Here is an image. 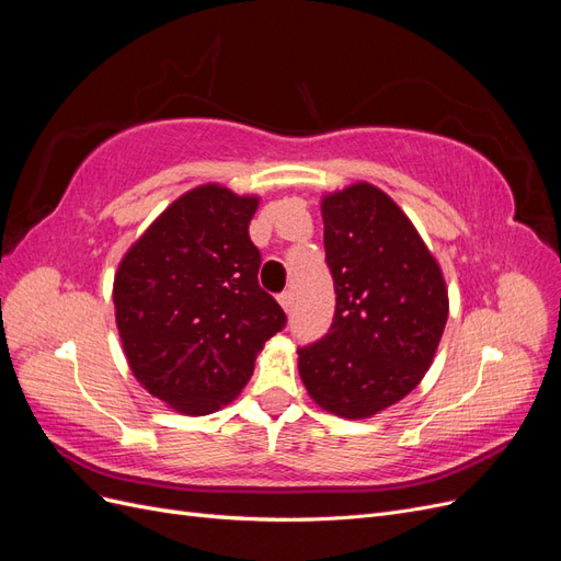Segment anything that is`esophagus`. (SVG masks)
<instances>
[{
    "label": "esophagus",
    "mask_w": 561,
    "mask_h": 561,
    "mask_svg": "<svg viewBox=\"0 0 561 561\" xmlns=\"http://www.w3.org/2000/svg\"><path fill=\"white\" fill-rule=\"evenodd\" d=\"M278 301H280V307H283L285 311H290V309H293V293H290V290L280 293V295H278Z\"/></svg>",
    "instance_id": "esophagus-1"
}]
</instances>
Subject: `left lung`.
Returning a JSON list of instances; mask_svg holds the SVG:
<instances>
[{
    "instance_id": "obj_1",
    "label": "left lung",
    "mask_w": 561,
    "mask_h": 561,
    "mask_svg": "<svg viewBox=\"0 0 561 561\" xmlns=\"http://www.w3.org/2000/svg\"><path fill=\"white\" fill-rule=\"evenodd\" d=\"M322 243L336 307L328 334L297 348L309 396L367 419L426 375L449 301L443 271L407 215L365 182L322 198Z\"/></svg>"
}]
</instances>
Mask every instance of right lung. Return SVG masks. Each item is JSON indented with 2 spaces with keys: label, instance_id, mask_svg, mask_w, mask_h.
I'll return each mask as SVG.
<instances>
[{
  "label": "right lung",
  "instance_id": "right-lung-1",
  "mask_svg": "<svg viewBox=\"0 0 561 561\" xmlns=\"http://www.w3.org/2000/svg\"><path fill=\"white\" fill-rule=\"evenodd\" d=\"M254 196L206 184L178 198L135 243L114 278L116 328L151 396L203 416L241 393L254 355L287 325L257 280Z\"/></svg>",
  "mask_w": 561,
  "mask_h": 561
}]
</instances>
